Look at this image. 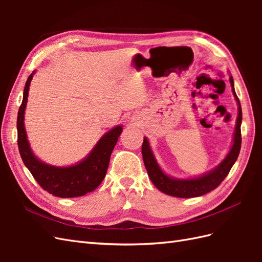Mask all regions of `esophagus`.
Instances as JSON below:
<instances>
[{
	"instance_id": "esophagus-1",
	"label": "esophagus",
	"mask_w": 262,
	"mask_h": 262,
	"mask_svg": "<svg viewBox=\"0 0 262 262\" xmlns=\"http://www.w3.org/2000/svg\"><path fill=\"white\" fill-rule=\"evenodd\" d=\"M132 121H133V122H136V121H137V119H136V118H133V119H132Z\"/></svg>"
}]
</instances>
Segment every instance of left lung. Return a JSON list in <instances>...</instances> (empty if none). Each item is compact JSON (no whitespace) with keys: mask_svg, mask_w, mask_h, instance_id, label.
I'll list each match as a JSON object with an SVG mask.
<instances>
[{"mask_svg":"<svg viewBox=\"0 0 262 262\" xmlns=\"http://www.w3.org/2000/svg\"><path fill=\"white\" fill-rule=\"evenodd\" d=\"M229 82L232 85V91L235 96V99L238 105V117H237L236 128L234 132L233 145L229 149L228 154L221 162L219 166H216L213 170L204 173V175L195 178L190 179H176L169 177L168 175L162 170L160 165L157 164L155 156L149 147V143L146 138H144L143 144H142V156H143V162L145 168L147 170L148 177L152 180L154 186L161 190L162 192L177 196V198H195L208 193L212 190L220 186L222 181L225 179L228 175L229 170L233 167L237 157L239 155V150L242 146V133H241V124H242V106L238 97L235 93L234 81L233 77L229 76Z\"/></svg>","mask_w":262,"mask_h":262,"instance_id":"left-lung-1","label":"left lung"}]
</instances>
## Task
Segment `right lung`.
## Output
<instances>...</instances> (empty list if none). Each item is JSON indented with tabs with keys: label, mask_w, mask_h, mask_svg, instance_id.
Segmentation results:
<instances>
[{
	"label": "right lung",
	"mask_w": 262,
	"mask_h": 262,
	"mask_svg": "<svg viewBox=\"0 0 262 262\" xmlns=\"http://www.w3.org/2000/svg\"><path fill=\"white\" fill-rule=\"evenodd\" d=\"M35 71L29 75L17 116V144L21 160L39 185L46 191L59 198L81 196L96 189L104 180L114 147L122 132V126L108 131L97 142L89 156L68 167L48 165L35 156L27 140L24 115L28 99L29 85Z\"/></svg>",
	"instance_id": "obj_1"
}]
</instances>
